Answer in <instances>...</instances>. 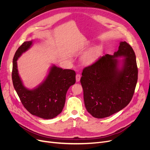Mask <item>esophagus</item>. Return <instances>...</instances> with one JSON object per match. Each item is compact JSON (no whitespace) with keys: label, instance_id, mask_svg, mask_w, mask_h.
<instances>
[{"label":"esophagus","instance_id":"obj_1","mask_svg":"<svg viewBox=\"0 0 150 150\" xmlns=\"http://www.w3.org/2000/svg\"><path fill=\"white\" fill-rule=\"evenodd\" d=\"M80 78H81V75L79 74H77L76 75V81L77 82H79L80 80Z\"/></svg>","mask_w":150,"mask_h":150}]
</instances>
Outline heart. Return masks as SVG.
<instances>
[{"mask_svg": "<svg viewBox=\"0 0 150 150\" xmlns=\"http://www.w3.org/2000/svg\"><path fill=\"white\" fill-rule=\"evenodd\" d=\"M101 53V48L99 46L92 47L83 56V60L86 64H90L96 60L100 56Z\"/></svg>", "mask_w": 150, "mask_h": 150, "instance_id": "heart-1", "label": "heart"}]
</instances>
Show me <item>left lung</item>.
Returning <instances> with one entry per match:
<instances>
[{"mask_svg": "<svg viewBox=\"0 0 150 150\" xmlns=\"http://www.w3.org/2000/svg\"><path fill=\"white\" fill-rule=\"evenodd\" d=\"M81 75L87 111L98 119L109 117L126 107L134 95L138 80L135 54L130 44L120 42L114 55H103Z\"/></svg>", "mask_w": 150, "mask_h": 150, "instance_id": "obj_1", "label": "left lung"}]
</instances>
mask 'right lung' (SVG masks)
I'll return each instance as SVG.
<instances>
[{"mask_svg":"<svg viewBox=\"0 0 150 150\" xmlns=\"http://www.w3.org/2000/svg\"><path fill=\"white\" fill-rule=\"evenodd\" d=\"M33 42H24L15 54L13 85L21 103L30 113L44 119H53L62 111L66 93L70 86L75 84L76 74L73 70L62 69L52 65L41 83L31 90L26 88L19 75L16 61L32 46Z\"/></svg>","mask_w":150,"mask_h":150,"instance_id":"right-lung-1","label":"right lung"}]
</instances>
